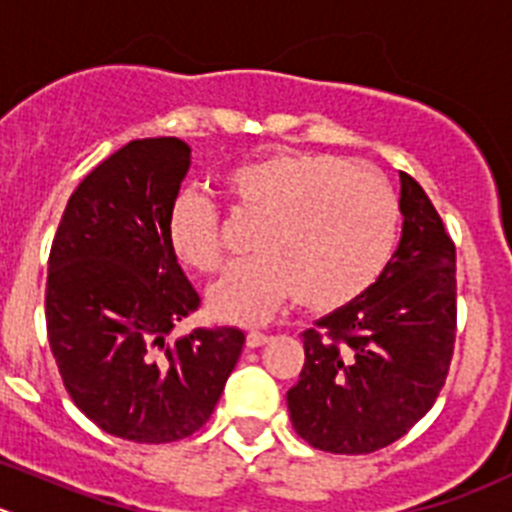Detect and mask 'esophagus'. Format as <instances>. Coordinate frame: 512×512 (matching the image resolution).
Returning a JSON list of instances; mask_svg holds the SVG:
<instances>
[{
    "mask_svg": "<svg viewBox=\"0 0 512 512\" xmlns=\"http://www.w3.org/2000/svg\"><path fill=\"white\" fill-rule=\"evenodd\" d=\"M267 341H270V336H267V333H260V331L247 333V348H260V346H265Z\"/></svg>",
    "mask_w": 512,
    "mask_h": 512,
    "instance_id": "1",
    "label": "esophagus"
}]
</instances>
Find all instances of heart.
Wrapping results in <instances>:
<instances>
[{"instance_id": "obj_1", "label": "heart", "mask_w": 512, "mask_h": 512, "mask_svg": "<svg viewBox=\"0 0 512 512\" xmlns=\"http://www.w3.org/2000/svg\"><path fill=\"white\" fill-rule=\"evenodd\" d=\"M229 207L260 219L255 257L234 262L209 290V310L242 326L267 321L298 298L336 310L374 288L399 242V202L384 176L331 154H270L224 174ZM171 252L191 270H219L222 209L179 191L166 217Z\"/></svg>"}]
</instances>
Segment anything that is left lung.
Segmentation results:
<instances>
[{
	"label": "left lung",
	"mask_w": 512,
	"mask_h": 512,
	"mask_svg": "<svg viewBox=\"0 0 512 512\" xmlns=\"http://www.w3.org/2000/svg\"><path fill=\"white\" fill-rule=\"evenodd\" d=\"M401 240L374 288L303 333L305 364L288 391L310 447L369 455L432 409L457 336L455 242L427 191L401 171Z\"/></svg>",
	"instance_id": "1"
}]
</instances>
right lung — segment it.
I'll return each instance as SVG.
<instances>
[{
    "label": "right lung",
    "mask_w": 512,
    "mask_h": 512,
    "mask_svg": "<svg viewBox=\"0 0 512 512\" xmlns=\"http://www.w3.org/2000/svg\"><path fill=\"white\" fill-rule=\"evenodd\" d=\"M181 138H141L100 161L73 191L50 247L45 321L75 407L113 437L166 444L207 424L245 333H169L199 293L166 240L189 171Z\"/></svg>",
    "instance_id": "add662e5"
}]
</instances>
